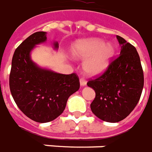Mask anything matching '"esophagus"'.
Here are the masks:
<instances>
[{
	"label": "esophagus",
	"instance_id": "obj_1",
	"mask_svg": "<svg viewBox=\"0 0 152 152\" xmlns=\"http://www.w3.org/2000/svg\"><path fill=\"white\" fill-rule=\"evenodd\" d=\"M80 84L82 87H84V86L87 85V81H86V79L84 77H81L80 78Z\"/></svg>",
	"mask_w": 152,
	"mask_h": 152
}]
</instances>
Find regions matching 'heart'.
<instances>
[{"mask_svg":"<svg viewBox=\"0 0 152 152\" xmlns=\"http://www.w3.org/2000/svg\"><path fill=\"white\" fill-rule=\"evenodd\" d=\"M114 52L115 48L111 43L91 39L75 44L72 53L77 59H87L83 64L84 70L88 75H95L108 67Z\"/></svg>","mask_w":152,"mask_h":152,"instance_id":"obj_1","label":"heart"}]
</instances>
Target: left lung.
I'll list each match as a JSON object with an SVG mask.
<instances>
[{
  "label": "left lung",
  "instance_id": "left-lung-1",
  "mask_svg": "<svg viewBox=\"0 0 152 152\" xmlns=\"http://www.w3.org/2000/svg\"><path fill=\"white\" fill-rule=\"evenodd\" d=\"M117 39L121 45L120 55L112 60L102 75L87 83L96 92L91 109L107 122H118L129 116L139 101L144 84L143 70L135 47L119 35Z\"/></svg>",
  "mask_w": 152,
  "mask_h": 152
}]
</instances>
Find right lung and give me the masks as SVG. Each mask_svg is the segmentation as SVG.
<instances>
[{
  "label": "right lung",
  "instance_id": "right-lung-1",
  "mask_svg": "<svg viewBox=\"0 0 152 152\" xmlns=\"http://www.w3.org/2000/svg\"><path fill=\"white\" fill-rule=\"evenodd\" d=\"M46 39V32L38 31L23 41L14 52L10 74V89L17 106L26 117L39 123L59 117L69 97L80 87L75 73L57 74L32 61L31 51ZM54 46L57 48L58 43Z\"/></svg>",
  "mask_w": 152,
  "mask_h": 152
}]
</instances>
